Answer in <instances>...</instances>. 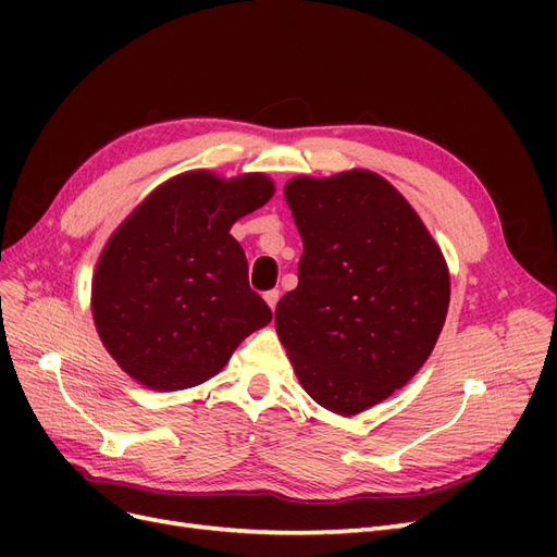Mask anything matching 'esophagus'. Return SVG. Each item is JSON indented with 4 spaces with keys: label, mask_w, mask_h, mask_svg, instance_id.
<instances>
[{
    "label": "esophagus",
    "mask_w": 557,
    "mask_h": 557,
    "mask_svg": "<svg viewBox=\"0 0 557 557\" xmlns=\"http://www.w3.org/2000/svg\"><path fill=\"white\" fill-rule=\"evenodd\" d=\"M278 295H281L278 290H267V293H264V301H267V305H269V309H272V311L276 309V301H278Z\"/></svg>",
    "instance_id": "34e87169"
}]
</instances>
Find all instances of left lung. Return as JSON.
Returning <instances> with one entry per match:
<instances>
[{
	"mask_svg": "<svg viewBox=\"0 0 557 557\" xmlns=\"http://www.w3.org/2000/svg\"><path fill=\"white\" fill-rule=\"evenodd\" d=\"M285 201L305 242L276 332L301 387L356 416L407 385L440 339L450 276L432 234L383 176H297Z\"/></svg>",
	"mask_w": 557,
	"mask_h": 557,
	"instance_id": "left-lung-1",
	"label": "left lung"
}]
</instances>
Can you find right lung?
I'll return each instance as SVG.
<instances>
[{
	"label": "right lung",
	"instance_id": "1",
	"mask_svg": "<svg viewBox=\"0 0 557 557\" xmlns=\"http://www.w3.org/2000/svg\"><path fill=\"white\" fill-rule=\"evenodd\" d=\"M272 195L264 174L225 181L185 172L111 234L92 278V318L111 358L134 381L160 393L205 383L272 320L230 234Z\"/></svg>",
	"mask_w": 557,
	"mask_h": 557
}]
</instances>
